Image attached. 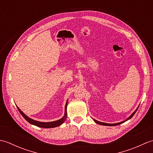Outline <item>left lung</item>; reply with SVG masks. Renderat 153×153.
Segmentation results:
<instances>
[{"label": "left lung", "mask_w": 153, "mask_h": 153, "mask_svg": "<svg viewBox=\"0 0 153 153\" xmlns=\"http://www.w3.org/2000/svg\"><path fill=\"white\" fill-rule=\"evenodd\" d=\"M139 108V107H138ZM138 108L135 110V111L129 117V118L127 119L126 120H125V121H123V122H120V123H103V122H99V121H97V120H95V122L97 123H98V124H100V125H102V126H117V125H119V124H121L122 123H123L124 122H126V121H127V120H129L130 118H131L133 116H134V115L135 114V112H137V109H138Z\"/></svg>", "instance_id": "8db88e82"}]
</instances>
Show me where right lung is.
Listing matches in <instances>:
<instances>
[{"label": "right lung", "instance_id": "add662e5", "mask_svg": "<svg viewBox=\"0 0 153 153\" xmlns=\"http://www.w3.org/2000/svg\"><path fill=\"white\" fill-rule=\"evenodd\" d=\"M17 108L19 110V112H20L22 116L27 120V121L30 123L31 124L35 125L38 127H40V128H55V127L59 126L61 125L65 120H66L67 118V112H66V108H67V102L66 104V106H65V114L63 118H62L61 119L57 120V121H54V122H38V121H35V120L31 119L30 118H29L28 116H27L23 112L22 110L19 109L18 107L17 106Z\"/></svg>", "mask_w": 153, "mask_h": 153}]
</instances>
